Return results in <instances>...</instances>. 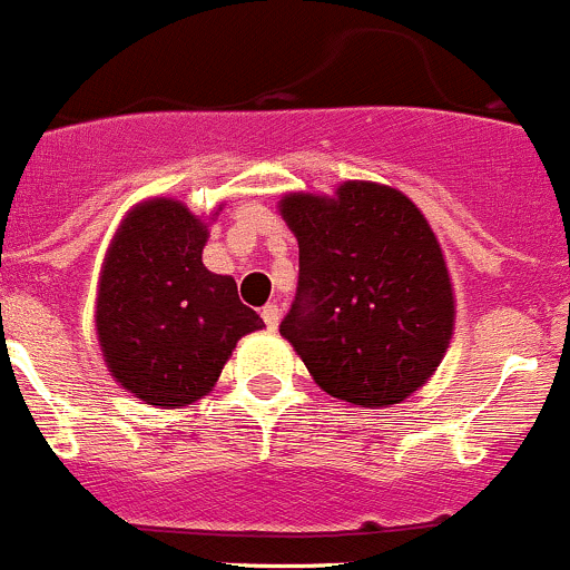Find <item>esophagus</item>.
<instances>
[{
  "label": "esophagus",
  "instance_id": "obj_1",
  "mask_svg": "<svg viewBox=\"0 0 570 570\" xmlns=\"http://www.w3.org/2000/svg\"><path fill=\"white\" fill-rule=\"evenodd\" d=\"M279 318H283V309H279V304H266V307H263V321H266V326L272 332L279 326Z\"/></svg>",
  "mask_w": 570,
  "mask_h": 570
}]
</instances>
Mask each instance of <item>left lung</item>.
Instances as JSON below:
<instances>
[{
    "instance_id": "left-lung-1",
    "label": "left lung",
    "mask_w": 570,
    "mask_h": 570,
    "mask_svg": "<svg viewBox=\"0 0 570 570\" xmlns=\"http://www.w3.org/2000/svg\"><path fill=\"white\" fill-rule=\"evenodd\" d=\"M298 293L279 335L321 391L391 407L426 385L454 335V287L438 235L410 196L371 179L332 196L285 194Z\"/></svg>"
}]
</instances>
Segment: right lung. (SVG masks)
I'll list each match as a JSON object with an SVG mask.
<instances>
[{
	"label": "right lung",
	"mask_w": 570,
	"mask_h": 570,
	"mask_svg": "<svg viewBox=\"0 0 570 570\" xmlns=\"http://www.w3.org/2000/svg\"><path fill=\"white\" fill-rule=\"evenodd\" d=\"M210 218L179 199L151 196L118 224L96 285V341L112 380L160 410L207 396L233 348L263 318L227 274L202 263Z\"/></svg>",
	"instance_id": "right-lung-1"
}]
</instances>
